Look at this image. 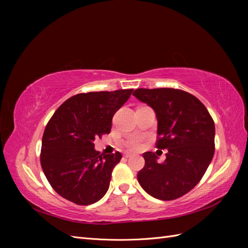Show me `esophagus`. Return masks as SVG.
Wrapping results in <instances>:
<instances>
[{
    "label": "esophagus",
    "mask_w": 248,
    "mask_h": 248,
    "mask_svg": "<svg viewBox=\"0 0 248 248\" xmlns=\"http://www.w3.org/2000/svg\"><path fill=\"white\" fill-rule=\"evenodd\" d=\"M124 156L126 157V158H129V157H131V156H132V154H130V153H125V154H124Z\"/></svg>",
    "instance_id": "34e87169"
}]
</instances>
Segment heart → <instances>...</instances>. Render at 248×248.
I'll return each mask as SVG.
<instances>
[{
  "mask_svg": "<svg viewBox=\"0 0 248 248\" xmlns=\"http://www.w3.org/2000/svg\"><path fill=\"white\" fill-rule=\"evenodd\" d=\"M125 145L129 150H131V151H138L141 147V140L139 138H132L127 140Z\"/></svg>",
  "mask_w": 248,
  "mask_h": 248,
  "instance_id": "1",
  "label": "heart"
}]
</instances>
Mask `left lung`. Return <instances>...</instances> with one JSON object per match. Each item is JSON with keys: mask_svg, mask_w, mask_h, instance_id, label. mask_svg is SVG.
Listing matches in <instances>:
<instances>
[{"mask_svg": "<svg viewBox=\"0 0 248 248\" xmlns=\"http://www.w3.org/2000/svg\"><path fill=\"white\" fill-rule=\"evenodd\" d=\"M133 95L155 110L156 148L169 150L161 163L153 152L142 154L145 167L139 171L138 181L155 199L181 198L201 181L213 158V119L196 96L183 90L137 89Z\"/></svg>", "mask_w": 248, "mask_h": 248, "instance_id": "8db88e82", "label": "left lung"}]
</instances>
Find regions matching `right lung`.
Segmentation results:
<instances>
[{
    "instance_id": "right-lung-1",
    "label": "right lung",
    "mask_w": 248,
    "mask_h": 248,
    "mask_svg": "<svg viewBox=\"0 0 248 248\" xmlns=\"http://www.w3.org/2000/svg\"><path fill=\"white\" fill-rule=\"evenodd\" d=\"M133 90L77 94L59 107L42 137L40 163L55 191L74 204L87 206L107 193L120 152L104 155L94 140L110 132L112 117Z\"/></svg>"
}]
</instances>
